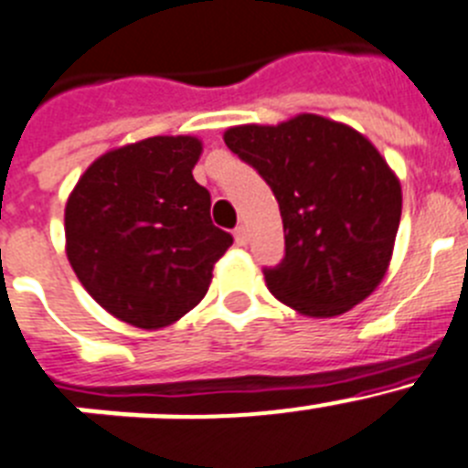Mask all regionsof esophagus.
Listing matches in <instances>:
<instances>
[{
	"mask_svg": "<svg viewBox=\"0 0 468 468\" xmlns=\"http://www.w3.org/2000/svg\"><path fill=\"white\" fill-rule=\"evenodd\" d=\"M233 235H235V242H238L239 247H244V244L250 242V233H247V229H244V226H238Z\"/></svg>",
	"mask_w": 468,
	"mask_h": 468,
	"instance_id": "obj_1",
	"label": "esophagus"
}]
</instances>
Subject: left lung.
<instances>
[{"label":"left lung","instance_id":"1","mask_svg":"<svg viewBox=\"0 0 468 468\" xmlns=\"http://www.w3.org/2000/svg\"><path fill=\"white\" fill-rule=\"evenodd\" d=\"M224 140L280 205L284 259L263 268L272 296L307 317H335L370 296L401 221V184L376 146L317 113L238 125Z\"/></svg>","mask_w":468,"mask_h":468}]
</instances>
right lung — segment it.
Returning <instances> with one entry per match:
<instances>
[{"instance_id":"right-lung-1","label":"right lung","mask_w":468,"mask_h":468,"mask_svg":"<svg viewBox=\"0 0 468 468\" xmlns=\"http://www.w3.org/2000/svg\"><path fill=\"white\" fill-rule=\"evenodd\" d=\"M196 137H149L100 155L65 207L67 259L100 305L140 328L176 322L203 301L233 235L193 179Z\"/></svg>"}]
</instances>
